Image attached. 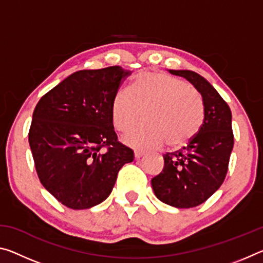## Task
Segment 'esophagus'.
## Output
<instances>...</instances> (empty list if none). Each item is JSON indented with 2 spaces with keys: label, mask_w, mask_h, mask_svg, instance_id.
<instances>
[{
  "label": "esophagus",
  "mask_w": 263,
  "mask_h": 263,
  "mask_svg": "<svg viewBox=\"0 0 263 263\" xmlns=\"http://www.w3.org/2000/svg\"><path fill=\"white\" fill-rule=\"evenodd\" d=\"M144 154H145L144 152H139V151H137V152H135V158L136 159H140Z\"/></svg>",
  "instance_id": "1"
}]
</instances>
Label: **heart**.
I'll use <instances>...</instances> for the list:
<instances>
[{
    "label": "heart",
    "instance_id": "obj_1",
    "mask_svg": "<svg viewBox=\"0 0 263 263\" xmlns=\"http://www.w3.org/2000/svg\"><path fill=\"white\" fill-rule=\"evenodd\" d=\"M145 125L127 133L123 142L137 149L177 148L189 142L203 122L197 96L181 80L159 72L138 75L131 90H118L111 103V119L116 130L130 131L141 121Z\"/></svg>",
    "mask_w": 263,
    "mask_h": 263
}]
</instances>
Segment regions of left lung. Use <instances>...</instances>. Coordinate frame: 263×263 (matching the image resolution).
<instances>
[{
	"mask_svg": "<svg viewBox=\"0 0 263 263\" xmlns=\"http://www.w3.org/2000/svg\"><path fill=\"white\" fill-rule=\"evenodd\" d=\"M169 73L188 80L201 94L204 119L185 147L163 155L162 172L151 183L161 202L189 209L205 202L225 180L234 144L232 114L216 89L199 74L174 69Z\"/></svg>",
	"mask_w": 263,
	"mask_h": 263,
	"instance_id": "8db88e82",
	"label": "left lung"
}]
</instances>
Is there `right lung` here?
<instances>
[{
	"mask_svg": "<svg viewBox=\"0 0 263 263\" xmlns=\"http://www.w3.org/2000/svg\"><path fill=\"white\" fill-rule=\"evenodd\" d=\"M130 74L121 66L79 70L35 105L29 131L35 171L44 188L69 209L103 202L119 169L133 161L111 119L114 96Z\"/></svg>",
	"mask_w": 263,
	"mask_h": 263,
	"instance_id": "add662e5",
	"label": "right lung"
}]
</instances>
